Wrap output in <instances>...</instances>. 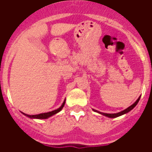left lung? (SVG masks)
I'll use <instances>...</instances> for the list:
<instances>
[{"mask_svg": "<svg viewBox=\"0 0 152 152\" xmlns=\"http://www.w3.org/2000/svg\"><path fill=\"white\" fill-rule=\"evenodd\" d=\"M140 96L139 98H138V99L137 100V101L135 102L134 103L132 104V105H131L130 106H129L127 109H125V110H124L121 111V112H119V113H102V112H99V111L98 110H93L94 111H95V112H97V113H101V114H102V115L106 116V117H107V118H118V117H119V116H121L123 115V114H125V113H129V111H131L132 110V109L134 108L135 106H137V103H138V102L140 101Z\"/></svg>", "mask_w": 152, "mask_h": 152, "instance_id": "1", "label": "left lung"}]
</instances>
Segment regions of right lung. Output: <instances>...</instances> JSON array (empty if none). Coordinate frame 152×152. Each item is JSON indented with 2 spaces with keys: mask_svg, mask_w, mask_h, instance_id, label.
Here are the masks:
<instances>
[{
  "mask_svg": "<svg viewBox=\"0 0 152 152\" xmlns=\"http://www.w3.org/2000/svg\"><path fill=\"white\" fill-rule=\"evenodd\" d=\"M64 104H65V100L63 102V103L61 106H60L59 108L57 109V110H55L50 111V112H47V113H39V114H36V115H28V114H26V113H23L24 114L25 116H27L28 118H33V119H46V118H50L51 116L54 115L56 113H57L58 112L61 110L62 108L64 107Z\"/></svg>",
  "mask_w": 152,
  "mask_h": 152,
  "instance_id": "right-lung-1",
  "label": "right lung"
}]
</instances>
